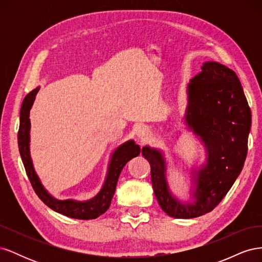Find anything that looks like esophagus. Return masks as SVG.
<instances>
[{
  "instance_id": "34e87169",
  "label": "esophagus",
  "mask_w": 262,
  "mask_h": 262,
  "mask_svg": "<svg viewBox=\"0 0 262 262\" xmlns=\"http://www.w3.org/2000/svg\"><path fill=\"white\" fill-rule=\"evenodd\" d=\"M147 134H148V129L145 128V126H141V128H139L137 131V136L141 141H143L147 137Z\"/></svg>"
}]
</instances>
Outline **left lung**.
Returning a JSON list of instances; mask_svg holds the SVG:
<instances>
[{
	"instance_id": "obj_1",
	"label": "left lung",
	"mask_w": 262,
	"mask_h": 262,
	"mask_svg": "<svg viewBox=\"0 0 262 262\" xmlns=\"http://www.w3.org/2000/svg\"><path fill=\"white\" fill-rule=\"evenodd\" d=\"M187 86L185 124L199 138L207 158L191 169L193 202H182L170 191L167 166L161 149L142 148L150 165L158 204L175 219H193L211 212L239 176L247 156L251 114L242 84L233 70L208 61Z\"/></svg>"
}]
</instances>
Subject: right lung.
<instances>
[{"label": "right lung", "mask_w": 262, "mask_h": 262, "mask_svg": "<svg viewBox=\"0 0 262 262\" xmlns=\"http://www.w3.org/2000/svg\"><path fill=\"white\" fill-rule=\"evenodd\" d=\"M40 87H37L31 91L24 99L20 116H19V130H18V148L21 156V161L25 166L26 173L29 178L31 186H33L35 192L40 198V200L48 205L53 211L63 214V215L78 219V220H93L104 214L110 207L112 199L116 191L117 182L120 176V172L124 165L128 163L131 158L140 154L141 148L133 140L124 142L123 144L119 145L112 155L108 165L107 175L99 192L94 198L86 201H77L73 199L59 200L55 199L48 191H47L39 179L37 172L34 168L33 161H31L29 142H30V119L29 113L33 107L37 93Z\"/></svg>", "instance_id": "obj_1"}]
</instances>
